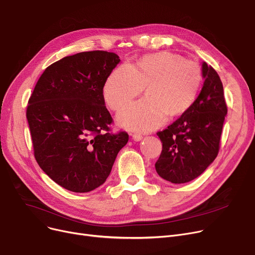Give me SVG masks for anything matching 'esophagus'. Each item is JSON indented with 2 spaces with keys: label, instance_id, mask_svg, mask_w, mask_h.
Here are the masks:
<instances>
[{
  "label": "esophagus",
  "instance_id": "esophagus-1",
  "mask_svg": "<svg viewBox=\"0 0 255 255\" xmlns=\"http://www.w3.org/2000/svg\"><path fill=\"white\" fill-rule=\"evenodd\" d=\"M131 135H132V139L134 141H140L142 139V136L140 134H137V133H133Z\"/></svg>",
  "mask_w": 255,
  "mask_h": 255
}]
</instances>
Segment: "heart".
Wrapping results in <instances>:
<instances>
[{
    "mask_svg": "<svg viewBox=\"0 0 255 255\" xmlns=\"http://www.w3.org/2000/svg\"><path fill=\"white\" fill-rule=\"evenodd\" d=\"M204 80L196 62L176 53L161 51L145 55L130 67L121 65L106 78L103 98L112 111L119 112L139 96L146 98L132 104L117 117L125 129L150 131L169 119L182 116L196 101Z\"/></svg>",
    "mask_w": 255,
    "mask_h": 255,
    "instance_id": "heart-1",
    "label": "heart"
}]
</instances>
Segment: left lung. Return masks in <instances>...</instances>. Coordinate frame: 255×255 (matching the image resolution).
Masks as SVG:
<instances>
[{"label": "left lung", "instance_id": "obj_1", "mask_svg": "<svg viewBox=\"0 0 255 255\" xmlns=\"http://www.w3.org/2000/svg\"><path fill=\"white\" fill-rule=\"evenodd\" d=\"M204 85L191 109L165 130L157 133L162 152L155 168L162 179L182 184L194 180L215 160L227 114L218 73L206 62Z\"/></svg>", "mask_w": 255, "mask_h": 255}]
</instances>
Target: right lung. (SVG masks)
Wrapping results in <instances>:
<instances>
[{
    "instance_id": "1",
    "label": "right lung",
    "mask_w": 255,
    "mask_h": 255,
    "mask_svg": "<svg viewBox=\"0 0 255 255\" xmlns=\"http://www.w3.org/2000/svg\"><path fill=\"white\" fill-rule=\"evenodd\" d=\"M114 52H78L51 64L30 97L26 119L36 161L63 188L92 191L110 176L126 132L110 133L103 86L120 63Z\"/></svg>"
}]
</instances>
